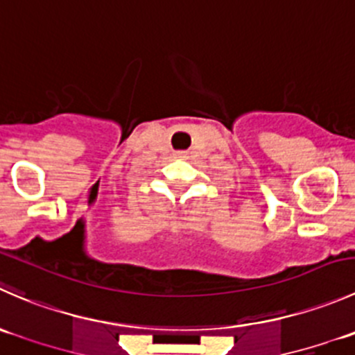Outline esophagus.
I'll return each mask as SVG.
<instances>
[{
  "label": "esophagus",
  "instance_id": "1",
  "mask_svg": "<svg viewBox=\"0 0 355 355\" xmlns=\"http://www.w3.org/2000/svg\"><path fill=\"white\" fill-rule=\"evenodd\" d=\"M178 157H184V154H182V153H180V154H178Z\"/></svg>",
  "mask_w": 355,
  "mask_h": 355
}]
</instances>
